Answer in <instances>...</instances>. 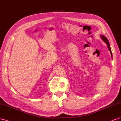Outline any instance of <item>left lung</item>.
<instances>
[{
  "mask_svg": "<svg viewBox=\"0 0 121 121\" xmlns=\"http://www.w3.org/2000/svg\"><path fill=\"white\" fill-rule=\"evenodd\" d=\"M100 37L101 38H102V39L103 40V41L107 44V47H108L109 50L111 53V57L112 58L113 57V55H112V51H111V47H110V43H109V42L108 41V39H107L104 35H100Z\"/></svg>",
  "mask_w": 121,
  "mask_h": 121,
  "instance_id": "8db88e82",
  "label": "left lung"
}]
</instances>
